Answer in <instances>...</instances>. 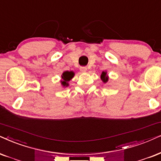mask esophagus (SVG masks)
<instances>
[{
    "instance_id": "34e87169",
    "label": "esophagus",
    "mask_w": 161,
    "mask_h": 161,
    "mask_svg": "<svg viewBox=\"0 0 161 161\" xmlns=\"http://www.w3.org/2000/svg\"><path fill=\"white\" fill-rule=\"evenodd\" d=\"M80 71L82 73H85L87 71V68H86V67H81Z\"/></svg>"
}]
</instances>
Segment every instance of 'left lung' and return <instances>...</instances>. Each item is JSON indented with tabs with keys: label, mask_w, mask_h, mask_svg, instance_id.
Wrapping results in <instances>:
<instances>
[{
	"label": "left lung",
	"mask_w": 161,
	"mask_h": 161,
	"mask_svg": "<svg viewBox=\"0 0 161 161\" xmlns=\"http://www.w3.org/2000/svg\"><path fill=\"white\" fill-rule=\"evenodd\" d=\"M101 79L103 80V82L104 83H106L108 82V77L107 76V72L106 71H103V73H102L101 74Z\"/></svg>",
	"instance_id": "obj_1"
}]
</instances>
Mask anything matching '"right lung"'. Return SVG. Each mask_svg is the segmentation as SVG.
<instances>
[{
    "instance_id": "right-lung-1",
    "label": "right lung",
    "mask_w": 161,
    "mask_h": 161,
    "mask_svg": "<svg viewBox=\"0 0 161 161\" xmlns=\"http://www.w3.org/2000/svg\"><path fill=\"white\" fill-rule=\"evenodd\" d=\"M74 76V73L73 71H64L62 75V80L61 81V84L63 87H68L69 84L68 82Z\"/></svg>"
}]
</instances>
